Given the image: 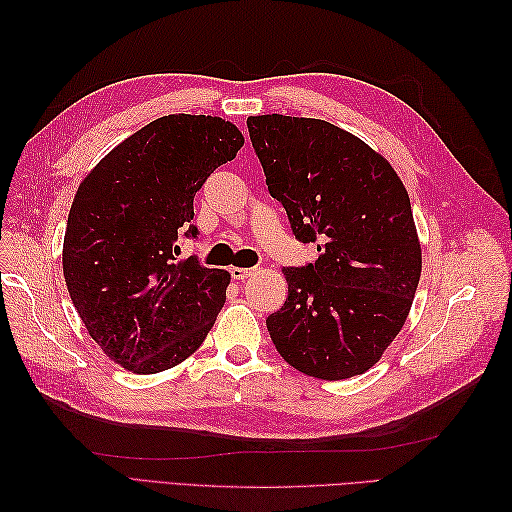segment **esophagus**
Masks as SVG:
<instances>
[{
  "instance_id": "esophagus-1",
  "label": "esophagus",
  "mask_w": 512,
  "mask_h": 512,
  "mask_svg": "<svg viewBox=\"0 0 512 512\" xmlns=\"http://www.w3.org/2000/svg\"><path fill=\"white\" fill-rule=\"evenodd\" d=\"M254 273H256V269H245V267H232L230 269V277H232V280H237V282L247 280V277H252Z\"/></svg>"
}]
</instances>
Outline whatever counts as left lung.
<instances>
[{"instance_id":"1","label":"left lung","mask_w":512,"mask_h":512,"mask_svg":"<svg viewBox=\"0 0 512 512\" xmlns=\"http://www.w3.org/2000/svg\"><path fill=\"white\" fill-rule=\"evenodd\" d=\"M269 194L318 260L284 267L288 299L267 318L284 361L320 380L374 367L404 327L421 280L410 196L378 151L329 121L247 119Z\"/></svg>"}]
</instances>
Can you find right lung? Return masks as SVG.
<instances>
[{
    "mask_svg": "<svg viewBox=\"0 0 512 512\" xmlns=\"http://www.w3.org/2000/svg\"><path fill=\"white\" fill-rule=\"evenodd\" d=\"M245 138L211 115H168L128 136L74 194L66 286L87 333L132 374H158L194 354L226 301L230 273L177 260L196 237L194 196Z\"/></svg>",
    "mask_w": 512,
    "mask_h": 512,
    "instance_id": "1",
    "label": "right lung"
}]
</instances>
